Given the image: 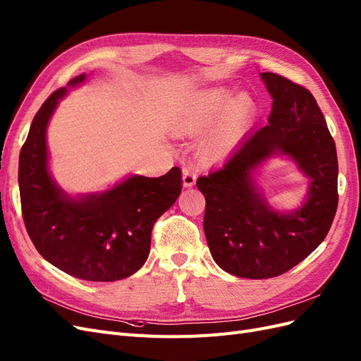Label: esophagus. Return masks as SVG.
<instances>
[{
  "label": "esophagus",
  "mask_w": 361,
  "mask_h": 361,
  "mask_svg": "<svg viewBox=\"0 0 361 361\" xmlns=\"http://www.w3.org/2000/svg\"><path fill=\"white\" fill-rule=\"evenodd\" d=\"M182 180H183L185 187H192V185L195 183V171L190 167H185L182 170Z\"/></svg>",
  "instance_id": "34e87169"
}]
</instances>
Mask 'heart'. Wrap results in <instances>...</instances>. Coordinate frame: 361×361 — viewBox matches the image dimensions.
<instances>
[{"mask_svg": "<svg viewBox=\"0 0 361 361\" xmlns=\"http://www.w3.org/2000/svg\"><path fill=\"white\" fill-rule=\"evenodd\" d=\"M255 116V102L245 93L231 101L226 90L204 92L185 105L178 117V129L182 134L195 135L218 123L200 146L207 158H216L231 150Z\"/></svg>", "mask_w": 361, "mask_h": 361, "instance_id": "heart-1", "label": "heart"}]
</instances>
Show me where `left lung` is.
<instances>
[{
    "mask_svg": "<svg viewBox=\"0 0 361 361\" xmlns=\"http://www.w3.org/2000/svg\"><path fill=\"white\" fill-rule=\"evenodd\" d=\"M260 78L272 97L268 125L197 179L214 260L228 274L255 280L281 276L307 257L329 233L338 202L336 145L313 94L277 73ZM274 154H288L311 179L306 202L288 214L272 210L252 179Z\"/></svg>",
    "mask_w": 361,
    "mask_h": 361,
    "instance_id": "1",
    "label": "left lung"
}]
</instances>
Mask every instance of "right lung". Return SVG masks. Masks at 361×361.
Here are the masks:
<instances>
[{
	"label": "right lung",
	"mask_w": 361,
	"mask_h": 361,
	"mask_svg": "<svg viewBox=\"0 0 361 361\" xmlns=\"http://www.w3.org/2000/svg\"><path fill=\"white\" fill-rule=\"evenodd\" d=\"M85 80L75 76L68 87ZM68 89L54 92L36 113L19 155V192L28 236L49 264L89 281L133 276L149 256L158 218L182 191V173L173 167L161 178L129 176L111 190L71 197L48 170L47 126Z\"/></svg>",
	"instance_id": "add662e5"
}]
</instances>
